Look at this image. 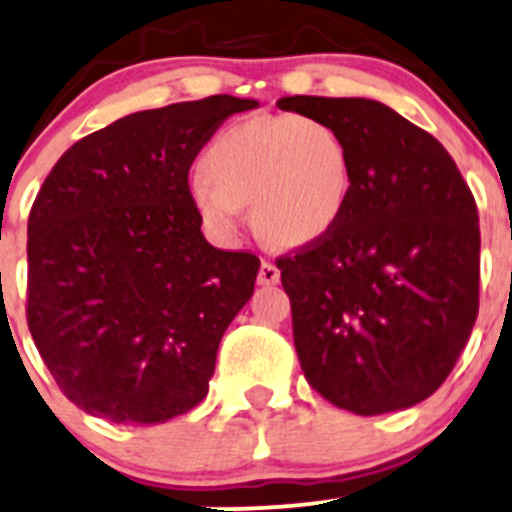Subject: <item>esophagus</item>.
<instances>
[{
  "label": "esophagus",
  "mask_w": 512,
  "mask_h": 512,
  "mask_svg": "<svg viewBox=\"0 0 512 512\" xmlns=\"http://www.w3.org/2000/svg\"><path fill=\"white\" fill-rule=\"evenodd\" d=\"M278 281H281V271H278V266L263 258L261 268H258V283H261V286H276Z\"/></svg>",
  "instance_id": "esophagus-1"
}]
</instances>
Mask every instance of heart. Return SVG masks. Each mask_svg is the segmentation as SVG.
I'll return each instance as SVG.
<instances>
[{
	"label": "heart",
	"mask_w": 512,
	"mask_h": 512,
	"mask_svg": "<svg viewBox=\"0 0 512 512\" xmlns=\"http://www.w3.org/2000/svg\"><path fill=\"white\" fill-rule=\"evenodd\" d=\"M194 209L217 239H234L251 204L258 231L305 246L335 229L352 197L350 145L318 118L256 115L214 138L199 162Z\"/></svg>",
	"instance_id": "heart-1"
}]
</instances>
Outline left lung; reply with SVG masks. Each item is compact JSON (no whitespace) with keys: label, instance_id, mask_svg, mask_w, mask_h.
<instances>
[{"label":"left lung","instance_id":"obj_1","mask_svg":"<svg viewBox=\"0 0 512 512\" xmlns=\"http://www.w3.org/2000/svg\"><path fill=\"white\" fill-rule=\"evenodd\" d=\"M340 130L352 197L320 241L276 258L310 387L374 416L446 382L478 315V207L434 135L367 98L278 100Z\"/></svg>","mask_w":512,"mask_h":512}]
</instances>
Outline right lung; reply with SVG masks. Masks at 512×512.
Here are the masks:
<instances>
[{"instance_id": "right-lung-1", "label": "right lung", "mask_w": 512, "mask_h": 512, "mask_svg": "<svg viewBox=\"0 0 512 512\" xmlns=\"http://www.w3.org/2000/svg\"><path fill=\"white\" fill-rule=\"evenodd\" d=\"M256 100L209 96L115 120L68 147L29 212L26 323L59 389L115 424H162L209 392L261 261L199 231L189 167Z\"/></svg>"}]
</instances>
